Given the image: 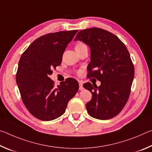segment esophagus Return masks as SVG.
I'll list each match as a JSON object with an SVG mask.
<instances>
[{"instance_id":"obj_1","label":"esophagus","mask_w":152,"mask_h":152,"mask_svg":"<svg viewBox=\"0 0 152 152\" xmlns=\"http://www.w3.org/2000/svg\"><path fill=\"white\" fill-rule=\"evenodd\" d=\"M83 83H82V82L81 81H79V90L80 91H83L84 88H83Z\"/></svg>"}]
</instances>
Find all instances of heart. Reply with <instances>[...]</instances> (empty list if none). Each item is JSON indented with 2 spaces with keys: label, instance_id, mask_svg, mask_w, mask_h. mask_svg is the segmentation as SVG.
Here are the masks:
<instances>
[{
  "label": "heart",
  "instance_id": "heart-1",
  "mask_svg": "<svg viewBox=\"0 0 152 152\" xmlns=\"http://www.w3.org/2000/svg\"><path fill=\"white\" fill-rule=\"evenodd\" d=\"M83 45H84V43H78V44H77V45H76L75 48H79V47H81V46H83Z\"/></svg>",
  "mask_w": 152,
  "mask_h": 152
}]
</instances>
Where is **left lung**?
Returning a JSON list of instances; mask_svg holds the SVG:
<instances>
[{"label": "left lung", "mask_w": 152, "mask_h": 152, "mask_svg": "<svg viewBox=\"0 0 152 152\" xmlns=\"http://www.w3.org/2000/svg\"><path fill=\"white\" fill-rule=\"evenodd\" d=\"M77 40L91 48L88 75L101 81L99 87L91 82L83 84L92 93L87 111L95 119H111L121 111L130 95L135 70L129 53L116 35L100 28L80 31Z\"/></svg>", "instance_id": "left-lung-1"}]
</instances>
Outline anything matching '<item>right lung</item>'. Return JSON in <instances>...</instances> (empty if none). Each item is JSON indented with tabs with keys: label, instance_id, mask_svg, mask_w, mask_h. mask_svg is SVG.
Returning <instances> with one entry per match:
<instances>
[{
	"label": "right lung",
	"instance_id": "add662e5",
	"mask_svg": "<svg viewBox=\"0 0 152 152\" xmlns=\"http://www.w3.org/2000/svg\"><path fill=\"white\" fill-rule=\"evenodd\" d=\"M78 30L48 33L35 39L20 57L16 82L25 107L37 119L51 121L62 115L78 91V82L67 78L56 86L49 76L60 66L67 45Z\"/></svg>",
	"mask_w": 152,
	"mask_h": 152
}]
</instances>
